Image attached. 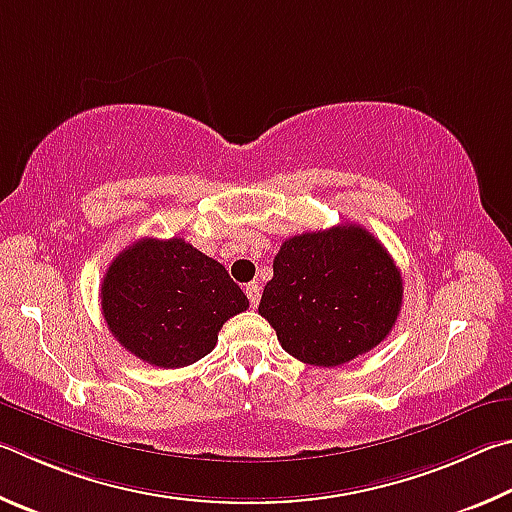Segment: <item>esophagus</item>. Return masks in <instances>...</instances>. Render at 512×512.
I'll list each match as a JSON object with an SVG mask.
<instances>
[{
  "mask_svg": "<svg viewBox=\"0 0 512 512\" xmlns=\"http://www.w3.org/2000/svg\"><path fill=\"white\" fill-rule=\"evenodd\" d=\"M245 292H247V299L251 303V308H256L258 301H261V288H258L256 283H249L247 288H245Z\"/></svg>",
  "mask_w": 512,
  "mask_h": 512,
  "instance_id": "34e87169",
  "label": "esophagus"
}]
</instances>
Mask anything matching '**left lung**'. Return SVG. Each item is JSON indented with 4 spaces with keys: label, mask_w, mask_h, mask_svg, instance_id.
Wrapping results in <instances>:
<instances>
[{
    "label": "left lung",
    "mask_w": 512,
    "mask_h": 512,
    "mask_svg": "<svg viewBox=\"0 0 512 512\" xmlns=\"http://www.w3.org/2000/svg\"><path fill=\"white\" fill-rule=\"evenodd\" d=\"M402 276L360 224L306 231L281 245L258 315L299 362L339 366L378 346L396 326Z\"/></svg>",
    "instance_id": "1"
}]
</instances>
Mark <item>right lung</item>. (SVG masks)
<instances>
[{
    "instance_id": "right-lung-1",
    "label": "right lung",
    "mask_w": 512,
    "mask_h": 512,
    "mask_svg": "<svg viewBox=\"0 0 512 512\" xmlns=\"http://www.w3.org/2000/svg\"><path fill=\"white\" fill-rule=\"evenodd\" d=\"M101 308L125 351L179 369L209 355L224 321L249 301L218 261L186 240L141 238L107 267Z\"/></svg>"
}]
</instances>
